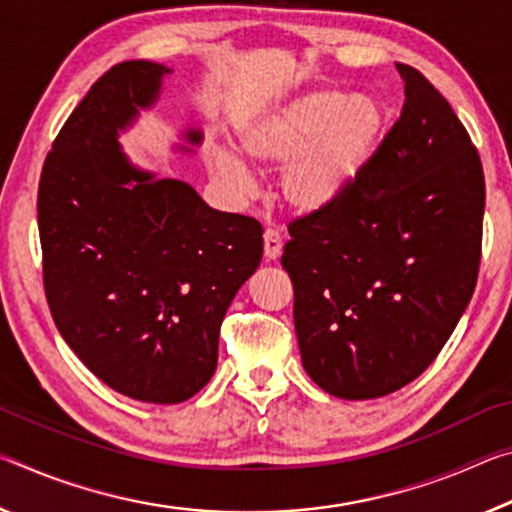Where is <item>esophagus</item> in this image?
Returning a JSON list of instances; mask_svg holds the SVG:
<instances>
[{"label": "esophagus", "instance_id": "34e87169", "mask_svg": "<svg viewBox=\"0 0 512 512\" xmlns=\"http://www.w3.org/2000/svg\"><path fill=\"white\" fill-rule=\"evenodd\" d=\"M280 253H282L280 234L273 232V230H266L264 232V257H266V262H275V259L280 257Z\"/></svg>", "mask_w": 512, "mask_h": 512}]
</instances>
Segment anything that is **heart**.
Returning a JSON list of instances; mask_svg holds the SVG:
<instances>
[{
  "label": "heart",
  "instance_id": "1",
  "mask_svg": "<svg viewBox=\"0 0 512 512\" xmlns=\"http://www.w3.org/2000/svg\"><path fill=\"white\" fill-rule=\"evenodd\" d=\"M239 148L257 166L282 168L280 196L298 214H321L344 200L367 173L387 134V109L373 95L314 88L239 125ZM214 180L234 191L253 186L237 152H207Z\"/></svg>",
  "mask_w": 512,
  "mask_h": 512
}]
</instances>
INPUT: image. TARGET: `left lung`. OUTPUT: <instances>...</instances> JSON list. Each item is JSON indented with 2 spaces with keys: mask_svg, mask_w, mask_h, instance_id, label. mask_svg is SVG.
Here are the masks:
<instances>
[{
  "mask_svg": "<svg viewBox=\"0 0 512 512\" xmlns=\"http://www.w3.org/2000/svg\"><path fill=\"white\" fill-rule=\"evenodd\" d=\"M401 116L358 186L289 223L303 367L323 392L378 399L412 383L472 300L481 264L485 177L451 104L419 70Z\"/></svg>",
  "mask_w": 512,
  "mask_h": 512,
  "instance_id": "obj_1",
  "label": "left lung"
}]
</instances>
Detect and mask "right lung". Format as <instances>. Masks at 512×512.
<instances>
[{"label":"right lung","instance_id":"1","mask_svg":"<svg viewBox=\"0 0 512 512\" xmlns=\"http://www.w3.org/2000/svg\"><path fill=\"white\" fill-rule=\"evenodd\" d=\"M168 72L152 61L104 72L38 184L45 296L61 337L111 389L164 405L214 376L223 316L264 250L255 218L212 209L120 150L118 134L157 102ZM186 141L200 145L202 134L189 129Z\"/></svg>","mask_w":512,"mask_h":512}]
</instances>
